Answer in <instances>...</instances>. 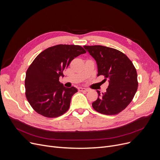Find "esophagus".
<instances>
[{
    "instance_id": "obj_1",
    "label": "esophagus",
    "mask_w": 160,
    "mask_h": 160,
    "mask_svg": "<svg viewBox=\"0 0 160 160\" xmlns=\"http://www.w3.org/2000/svg\"><path fill=\"white\" fill-rule=\"evenodd\" d=\"M78 91H88L89 89H86V88H79Z\"/></svg>"
}]
</instances>
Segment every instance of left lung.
<instances>
[{
    "label": "left lung",
    "instance_id": "left-lung-1",
    "mask_svg": "<svg viewBox=\"0 0 160 160\" xmlns=\"http://www.w3.org/2000/svg\"><path fill=\"white\" fill-rule=\"evenodd\" d=\"M97 64V76H104L109 86L105 93L97 91L94 110L104 115L120 113L131 102L138 86V74L130 59L119 50L102 45L83 46Z\"/></svg>",
    "mask_w": 160,
    "mask_h": 160
}]
</instances>
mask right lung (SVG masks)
I'll return each mask as SVG.
<instances>
[{
	"label": "right lung",
	"instance_id": "add662e5",
	"mask_svg": "<svg viewBox=\"0 0 160 160\" xmlns=\"http://www.w3.org/2000/svg\"><path fill=\"white\" fill-rule=\"evenodd\" d=\"M85 53L79 45H58L35 58L27 71L24 84L27 98L37 113L52 118L69 110L72 96L78 90L64 87L59 78L74 58Z\"/></svg>",
	"mask_w": 160,
	"mask_h": 160
}]
</instances>
